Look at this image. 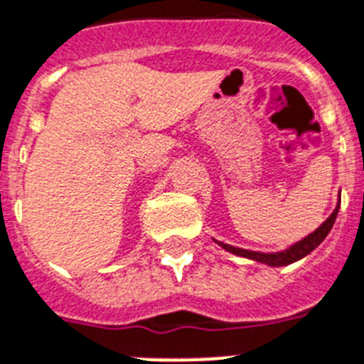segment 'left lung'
Here are the masks:
<instances>
[{
  "mask_svg": "<svg viewBox=\"0 0 364 364\" xmlns=\"http://www.w3.org/2000/svg\"><path fill=\"white\" fill-rule=\"evenodd\" d=\"M338 209H341V194H338V201H337V207L333 210L329 218L323 222L320 228H316L313 233H309L307 237H304L301 240H298L296 244L289 246L287 250H281V252L276 253H262V252H252V250H242V248H235L231 244H224V242H218L215 240L216 244H220L225 252L229 253H235V255H239V257H246V259H252V261H257L262 262V264H268V267H287V264H292V262L300 261L304 259L305 255H309L320 242H322L328 233L331 231L333 224H335V218L338 215Z\"/></svg>",
  "mask_w": 364,
  "mask_h": 364,
  "instance_id": "8db88e82",
  "label": "left lung"
}]
</instances>
